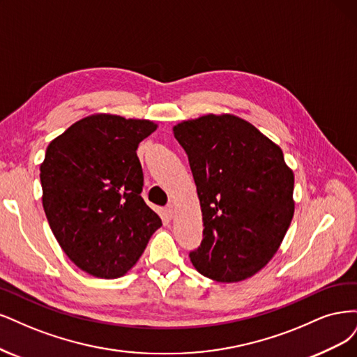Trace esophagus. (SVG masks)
Masks as SVG:
<instances>
[{"mask_svg":"<svg viewBox=\"0 0 357 357\" xmlns=\"http://www.w3.org/2000/svg\"><path fill=\"white\" fill-rule=\"evenodd\" d=\"M174 212H175L174 204H167L166 208H165V216H166V220H172V216H174Z\"/></svg>","mask_w":357,"mask_h":357,"instance_id":"1","label":"esophagus"}]
</instances>
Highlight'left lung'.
<instances>
[{"instance_id":"8db88e82","label":"left lung","mask_w":357,"mask_h":357,"mask_svg":"<svg viewBox=\"0 0 357 357\" xmlns=\"http://www.w3.org/2000/svg\"><path fill=\"white\" fill-rule=\"evenodd\" d=\"M203 213L190 259L206 278L245 280L278 252L294 216V174L282 149L238 117L203 116L174 128Z\"/></svg>"}]
</instances>
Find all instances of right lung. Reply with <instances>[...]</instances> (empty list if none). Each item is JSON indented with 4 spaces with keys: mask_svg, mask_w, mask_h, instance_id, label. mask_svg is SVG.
Instances as JSON below:
<instances>
[{
    "mask_svg": "<svg viewBox=\"0 0 357 357\" xmlns=\"http://www.w3.org/2000/svg\"><path fill=\"white\" fill-rule=\"evenodd\" d=\"M155 129L148 120L96 114L74 123L45 151L40 179L49 225L68 258L95 278L128 273L162 225L141 197L136 154Z\"/></svg>",
    "mask_w": 357,
    "mask_h": 357,
    "instance_id": "1",
    "label": "right lung"
}]
</instances>
